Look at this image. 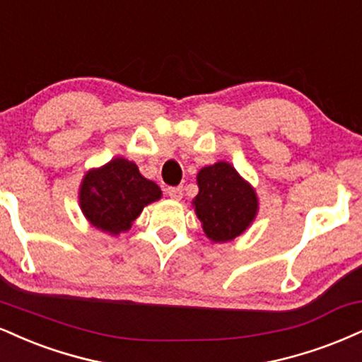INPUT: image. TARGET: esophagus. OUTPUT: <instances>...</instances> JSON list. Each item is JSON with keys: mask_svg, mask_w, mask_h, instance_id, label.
<instances>
[{"mask_svg": "<svg viewBox=\"0 0 362 362\" xmlns=\"http://www.w3.org/2000/svg\"><path fill=\"white\" fill-rule=\"evenodd\" d=\"M167 194L172 200H180L182 199V187H168Z\"/></svg>", "mask_w": 362, "mask_h": 362, "instance_id": "1", "label": "esophagus"}]
</instances>
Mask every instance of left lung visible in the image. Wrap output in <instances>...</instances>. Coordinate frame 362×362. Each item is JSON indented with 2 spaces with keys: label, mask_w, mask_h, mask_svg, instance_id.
<instances>
[{
  "label": "left lung",
  "mask_w": 362,
  "mask_h": 362,
  "mask_svg": "<svg viewBox=\"0 0 362 362\" xmlns=\"http://www.w3.org/2000/svg\"><path fill=\"white\" fill-rule=\"evenodd\" d=\"M199 194L192 207L212 243H228L241 236L258 216V194L229 162L200 168Z\"/></svg>",
  "instance_id": "obj_1"
}]
</instances>
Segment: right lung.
<instances>
[{
	"label": "right lung",
	"instance_id": "right-lung-1",
	"mask_svg": "<svg viewBox=\"0 0 362 362\" xmlns=\"http://www.w3.org/2000/svg\"><path fill=\"white\" fill-rule=\"evenodd\" d=\"M160 199V187L143 177L138 165L123 156L90 168L79 187L82 214L90 226L115 238L126 233L143 209Z\"/></svg>",
	"mask_w": 362,
	"mask_h": 362
}]
</instances>
